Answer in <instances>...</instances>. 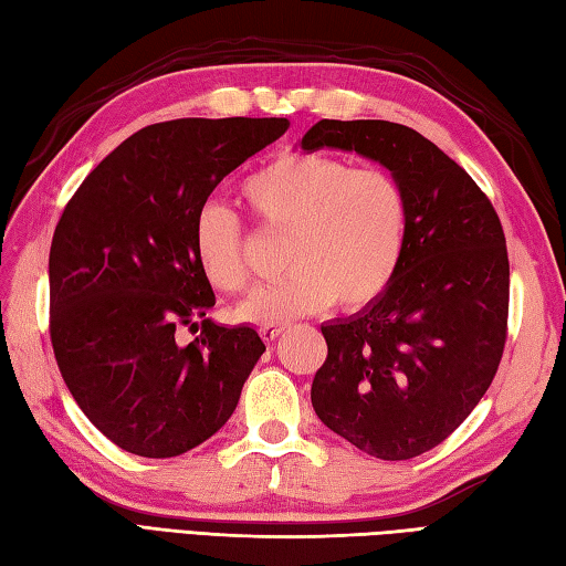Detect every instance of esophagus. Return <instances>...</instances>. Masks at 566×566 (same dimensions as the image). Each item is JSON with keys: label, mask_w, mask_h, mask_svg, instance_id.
<instances>
[{"label": "esophagus", "mask_w": 566, "mask_h": 566, "mask_svg": "<svg viewBox=\"0 0 566 566\" xmlns=\"http://www.w3.org/2000/svg\"><path fill=\"white\" fill-rule=\"evenodd\" d=\"M282 326H262L260 328V335H262V340H268V343H272V340H276L282 335Z\"/></svg>", "instance_id": "obj_1"}]
</instances>
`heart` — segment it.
Segmentation results:
<instances>
[{"label": "heart", "instance_id": "b5f03b06", "mask_svg": "<svg viewBox=\"0 0 566 566\" xmlns=\"http://www.w3.org/2000/svg\"><path fill=\"white\" fill-rule=\"evenodd\" d=\"M243 197L264 226L292 238L284 248L290 274L240 302L238 321L274 326L333 302L363 308L387 292L408 233L406 191L389 172L331 155L284 153L245 179ZM191 250L213 290H243V226L226 203H199Z\"/></svg>", "mask_w": 566, "mask_h": 566}]
</instances>
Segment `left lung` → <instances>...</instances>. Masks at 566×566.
I'll return each instance as SVG.
<instances>
[{
    "instance_id": "obj_1",
    "label": "left lung",
    "mask_w": 566,
    "mask_h": 566,
    "mask_svg": "<svg viewBox=\"0 0 566 566\" xmlns=\"http://www.w3.org/2000/svg\"><path fill=\"white\" fill-rule=\"evenodd\" d=\"M298 148L357 153L406 191L399 270L375 302L321 326L328 357L311 403L357 450L411 460L474 411L499 369L511 286L501 221L474 179L408 126L323 118Z\"/></svg>"
}]
</instances>
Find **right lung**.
I'll return each instance as SVG.
<instances>
[{
	"instance_id": "add662e5",
	"label": "right lung",
	"mask_w": 566,
	"mask_h": 566,
	"mask_svg": "<svg viewBox=\"0 0 566 566\" xmlns=\"http://www.w3.org/2000/svg\"><path fill=\"white\" fill-rule=\"evenodd\" d=\"M286 118H177L126 138L55 226L51 340L72 399L140 457H177L226 426L264 353L250 326L207 318L216 296L191 250L199 203L286 134ZM201 329L182 346L174 333Z\"/></svg>"
}]
</instances>
